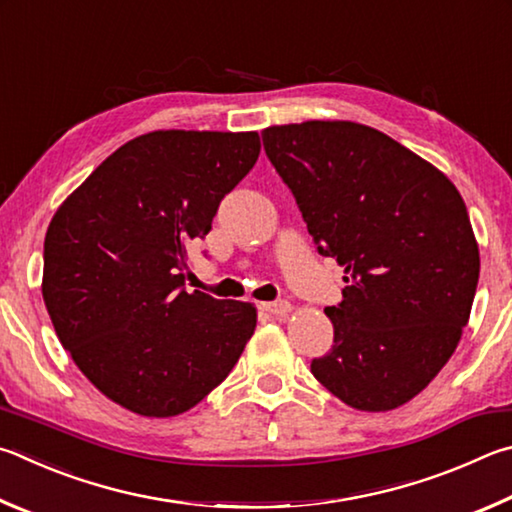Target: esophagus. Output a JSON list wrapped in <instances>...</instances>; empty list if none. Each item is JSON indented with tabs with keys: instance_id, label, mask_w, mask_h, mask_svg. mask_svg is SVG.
I'll use <instances>...</instances> for the list:
<instances>
[{
	"instance_id": "1",
	"label": "esophagus",
	"mask_w": 512,
	"mask_h": 512,
	"mask_svg": "<svg viewBox=\"0 0 512 512\" xmlns=\"http://www.w3.org/2000/svg\"><path fill=\"white\" fill-rule=\"evenodd\" d=\"M263 310L270 312L274 317H285L292 310L290 301H272V303H263Z\"/></svg>"
}]
</instances>
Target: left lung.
<instances>
[{"label": "left lung", "instance_id": "obj_1", "mask_svg": "<svg viewBox=\"0 0 512 512\" xmlns=\"http://www.w3.org/2000/svg\"><path fill=\"white\" fill-rule=\"evenodd\" d=\"M267 159L297 200L321 256L344 265L333 348L310 371L346 405L389 411L450 360L479 283L461 193L387 134L353 121L263 130Z\"/></svg>", "mask_w": 512, "mask_h": 512}]
</instances>
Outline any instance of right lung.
Here are the masks:
<instances>
[{
    "instance_id": "1",
    "label": "right lung",
    "mask_w": 512,
    "mask_h": 512,
    "mask_svg": "<svg viewBox=\"0 0 512 512\" xmlns=\"http://www.w3.org/2000/svg\"><path fill=\"white\" fill-rule=\"evenodd\" d=\"M258 132L157 130L112 152L44 238V306L94 387L148 418L184 414L254 335L251 303L184 290L188 245L254 168Z\"/></svg>"
}]
</instances>
